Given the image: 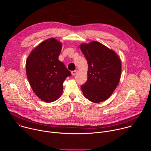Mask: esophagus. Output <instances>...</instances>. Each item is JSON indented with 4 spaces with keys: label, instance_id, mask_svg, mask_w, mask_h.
Wrapping results in <instances>:
<instances>
[{
    "label": "esophagus",
    "instance_id": "esophagus-1",
    "mask_svg": "<svg viewBox=\"0 0 151 151\" xmlns=\"http://www.w3.org/2000/svg\"><path fill=\"white\" fill-rule=\"evenodd\" d=\"M78 72V70H73V71H72V72H71V73H72V75H75Z\"/></svg>",
    "mask_w": 151,
    "mask_h": 151
}]
</instances>
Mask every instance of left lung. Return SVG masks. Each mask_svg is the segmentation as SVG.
Listing matches in <instances>:
<instances>
[{
  "label": "left lung",
  "mask_w": 151,
  "mask_h": 151,
  "mask_svg": "<svg viewBox=\"0 0 151 151\" xmlns=\"http://www.w3.org/2000/svg\"><path fill=\"white\" fill-rule=\"evenodd\" d=\"M81 50L88 66L87 81L81 86L83 95L94 103L104 101L119 83L121 60L114 51L96 41L81 45Z\"/></svg>",
  "instance_id": "obj_1"
}]
</instances>
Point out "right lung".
Returning a JSON list of instances; mask_svg holds the SVG:
<instances>
[{
  "label": "right lung",
  "mask_w": 151,
  "mask_h": 151,
  "mask_svg": "<svg viewBox=\"0 0 151 151\" xmlns=\"http://www.w3.org/2000/svg\"><path fill=\"white\" fill-rule=\"evenodd\" d=\"M61 47L56 39H48L35 48L26 61V73L31 87L45 102L54 101L61 96L64 81L72 75L58 60Z\"/></svg>",
  "instance_id": "right-lung-1"
}]
</instances>
